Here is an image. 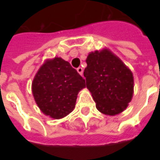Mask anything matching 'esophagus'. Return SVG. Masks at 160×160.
<instances>
[{"mask_svg": "<svg viewBox=\"0 0 160 160\" xmlns=\"http://www.w3.org/2000/svg\"><path fill=\"white\" fill-rule=\"evenodd\" d=\"M77 72L80 73V75H82V74H83V68H82L81 67H79V68H77Z\"/></svg>", "mask_w": 160, "mask_h": 160, "instance_id": "1", "label": "esophagus"}]
</instances>
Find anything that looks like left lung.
Listing matches in <instances>:
<instances>
[{
  "label": "left lung",
  "instance_id": "left-lung-1",
  "mask_svg": "<svg viewBox=\"0 0 160 160\" xmlns=\"http://www.w3.org/2000/svg\"><path fill=\"white\" fill-rule=\"evenodd\" d=\"M86 62L84 76L98 110L109 116L123 111L134 92L130 69L108 49L90 53Z\"/></svg>",
  "mask_w": 160,
  "mask_h": 160
}]
</instances>
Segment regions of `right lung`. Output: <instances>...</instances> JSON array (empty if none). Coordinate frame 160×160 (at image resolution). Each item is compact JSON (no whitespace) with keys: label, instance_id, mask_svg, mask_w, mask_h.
I'll return each mask as SVG.
<instances>
[{"label":"right lung","instance_id":"1","mask_svg":"<svg viewBox=\"0 0 160 160\" xmlns=\"http://www.w3.org/2000/svg\"><path fill=\"white\" fill-rule=\"evenodd\" d=\"M86 87L85 80L61 57L47 60L34 77V99L42 113L60 119L75 107L77 95Z\"/></svg>","mask_w":160,"mask_h":160}]
</instances>
